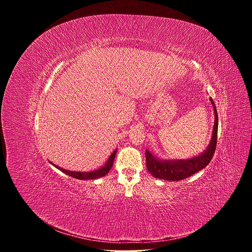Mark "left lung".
<instances>
[{
    "label": "left lung",
    "instance_id": "left-lung-1",
    "mask_svg": "<svg viewBox=\"0 0 252 252\" xmlns=\"http://www.w3.org/2000/svg\"><path fill=\"white\" fill-rule=\"evenodd\" d=\"M210 101L213 105L214 111V126L212 131V137L210 139L207 149L199 156L188 159H159L155 157L148 150L146 151L147 167L149 171L157 178L166 179V181H182L195 172L204 168L211 160L218 142V128H219V117L215 104L210 97Z\"/></svg>",
    "mask_w": 252,
    "mask_h": 252
}]
</instances>
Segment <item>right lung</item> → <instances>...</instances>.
Listing matches in <instances>:
<instances>
[{
	"label": "right lung",
	"instance_id": "right-lung-1",
	"mask_svg": "<svg viewBox=\"0 0 252 252\" xmlns=\"http://www.w3.org/2000/svg\"><path fill=\"white\" fill-rule=\"evenodd\" d=\"M117 151L116 150L109 158V159H107L106 163L96 169V170H94V171H88V172H82V171H71V170H67V169H64V168H62L60 166H57L54 164V166H56L58 169H60L61 171H63V173L71 176V177H75L77 179H95V178H98V177H101V176H104L107 172H109L112 167H113V164H114V160H115V158H116V155H117ZM52 163V162H51ZM53 164V163H52Z\"/></svg>",
	"mask_w": 252,
	"mask_h": 252
}]
</instances>
